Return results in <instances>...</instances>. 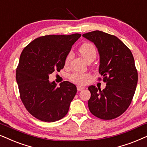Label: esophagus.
I'll list each match as a JSON object with an SVG mask.
<instances>
[{"label": "esophagus", "mask_w": 147, "mask_h": 147, "mask_svg": "<svg viewBox=\"0 0 147 147\" xmlns=\"http://www.w3.org/2000/svg\"><path fill=\"white\" fill-rule=\"evenodd\" d=\"M85 89V87H82V86H77V91H81L82 90H83Z\"/></svg>", "instance_id": "esophagus-1"}]
</instances>
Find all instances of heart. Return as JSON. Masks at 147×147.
I'll return each instance as SVG.
<instances>
[{
    "instance_id": "1",
    "label": "heart",
    "mask_w": 147,
    "mask_h": 147,
    "mask_svg": "<svg viewBox=\"0 0 147 147\" xmlns=\"http://www.w3.org/2000/svg\"><path fill=\"white\" fill-rule=\"evenodd\" d=\"M79 52L82 56L84 58L86 61H89L91 60H94L96 58L97 56V50L95 46L91 43H85L83 44L80 47ZM72 57V54L69 52L66 56L65 58V64H68L69 63L70 60H71ZM89 78V75L87 74L84 73H79V72H74L72 75L69 76V79L70 81L76 84L79 85H83L85 84L87 81V79Z\"/></svg>"
}]
</instances>
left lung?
<instances>
[{
	"instance_id": "left-lung-1",
	"label": "left lung",
	"mask_w": 147,
	"mask_h": 147,
	"mask_svg": "<svg viewBox=\"0 0 147 147\" xmlns=\"http://www.w3.org/2000/svg\"><path fill=\"white\" fill-rule=\"evenodd\" d=\"M95 45L99 54V73L106 82L103 91L89 86L88 106L92 114L102 120L122 115L132 100L138 83V72L133 55L117 37L101 31L83 35Z\"/></svg>"
}]
</instances>
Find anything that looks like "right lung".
<instances>
[{"mask_svg":"<svg viewBox=\"0 0 147 147\" xmlns=\"http://www.w3.org/2000/svg\"><path fill=\"white\" fill-rule=\"evenodd\" d=\"M81 36L39 37L21 52L16 70L20 97L27 110L38 120L53 122L67 114L77 87L64 81L58 87L55 82L49 81V75L64 68L66 56Z\"/></svg>","mask_w":147,"mask_h":147,"instance_id":"right-lung-1","label":"right lung"}]
</instances>
